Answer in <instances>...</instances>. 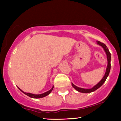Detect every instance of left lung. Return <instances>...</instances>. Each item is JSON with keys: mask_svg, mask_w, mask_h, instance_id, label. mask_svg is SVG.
<instances>
[{"mask_svg": "<svg viewBox=\"0 0 121 121\" xmlns=\"http://www.w3.org/2000/svg\"><path fill=\"white\" fill-rule=\"evenodd\" d=\"M97 43L99 44V45H100L101 46H102V47L104 48V50H105V51L106 52V54H107L108 64H107L106 72L105 75H104L103 78L102 79V80H101L98 84H96L95 86H94L91 89H86L80 88V87H78V86H75V85H74L73 83H72L73 87L75 89H76L77 91H78L79 92H82V93H89V92H93V91H95L96 90H97V89H99V87H100L101 86H102V84L105 82L106 80L107 77L108 76L109 73H110V71L111 69V53H110V51H109L108 48L107 47V46H106L105 44H104V43L101 42H100V41H97Z\"/></svg>", "mask_w": 121, "mask_h": 121, "instance_id": "1", "label": "left lung"}]
</instances>
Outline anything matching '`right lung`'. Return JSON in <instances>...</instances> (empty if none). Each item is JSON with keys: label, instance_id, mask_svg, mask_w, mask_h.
Wrapping results in <instances>:
<instances>
[{"label": "right lung", "instance_id": "right-lung-1", "mask_svg": "<svg viewBox=\"0 0 121 121\" xmlns=\"http://www.w3.org/2000/svg\"><path fill=\"white\" fill-rule=\"evenodd\" d=\"M18 88H19V87H18ZM19 89H20V90H21V91L23 92V93L25 94L26 95H27L28 96H29V97H32V98L39 99V98H42V97H43L44 96H47L48 95H49V94L51 93V92L52 91L53 89V86L52 87V88L50 90L48 91L44 92V93H43V94H39V95H35V94H31V93H27V92H25L24 91H22L21 90L20 88H19Z\"/></svg>", "mask_w": 121, "mask_h": 121}]
</instances>
